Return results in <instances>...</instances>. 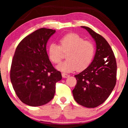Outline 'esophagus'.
I'll list each match as a JSON object with an SVG mask.
<instances>
[{
  "label": "esophagus",
  "instance_id": "34e87169",
  "mask_svg": "<svg viewBox=\"0 0 128 128\" xmlns=\"http://www.w3.org/2000/svg\"><path fill=\"white\" fill-rule=\"evenodd\" d=\"M62 77L63 78H67L69 77V76H70V75H68V74H65V73H62Z\"/></svg>",
  "mask_w": 128,
  "mask_h": 128
}]
</instances>
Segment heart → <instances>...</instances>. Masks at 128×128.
Returning a JSON list of instances; mask_svg holds the SVG:
<instances>
[{
	"label": "heart",
	"mask_w": 128,
	"mask_h": 128,
	"mask_svg": "<svg viewBox=\"0 0 128 128\" xmlns=\"http://www.w3.org/2000/svg\"><path fill=\"white\" fill-rule=\"evenodd\" d=\"M60 46L52 43L48 48V56L53 63L60 62L62 52H68L67 60L58 65L56 68L62 72H70L77 70H84L88 67L95 53V47L92 42L85 40L84 38L76 34H69L60 40Z\"/></svg>",
	"instance_id": "b5f03b06"
}]
</instances>
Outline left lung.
<instances>
[{
	"label": "left lung",
	"mask_w": 128,
	"mask_h": 128,
	"mask_svg": "<svg viewBox=\"0 0 128 128\" xmlns=\"http://www.w3.org/2000/svg\"><path fill=\"white\" fill-rule=\"evenodd\" d=\"M81 27L86 30L94 38L96 50L91 64L75 75L77 83L72 94L79 104L94 108L102 104L114 88L116 62L112 48L105 38L88 27Z\"/></svg>",
	"instance_id": "8db88e82"
}]
</instances>
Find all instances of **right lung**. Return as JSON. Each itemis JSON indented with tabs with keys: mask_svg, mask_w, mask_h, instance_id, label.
<instances>
[{
	"mask_svg": "<svg viewBox=\"0 0 128 128\" xmlns=\"http://www.w3.org/2000/svg\"><path fill=\"white\" fill-rule=\"evenodd\" d=\"M56 30L41 28L24 38L18 44L10 69V80L18 98L37 107L53 99L56 84L62 78L53 66L46 45Z\"/></svg>",
	"mask_w": 128,
	"mask_h": 128,
	"instance_id": "1",
	"label": "right lung"
}]
</instances>
